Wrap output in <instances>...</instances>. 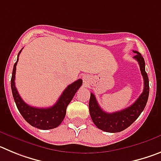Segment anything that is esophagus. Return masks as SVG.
<instances>
[{
  "label": "esophagus",
  "mask_w": 161,
  "mask_h": 161,
  "mask_svg": "<svg viewBox=\"0 0 161 161\" xmlns=\"http://www.w3.org/2000/svg\"><path fill=\"white\" fill-rule=\"evenodd\" d=\"M83 81L84 83L86 84L89 81V77L88 76H83Z\"/></svg>",
  "instance_id": "esophagus-1"
}]
</instances>
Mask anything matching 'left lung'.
Segmentation results:
<instances>
[{"label":"left lung","instance_id":"8db88e82","mask_svg":"<svg viewBox=\"0 0 161 161\" xmlns=\"http://www.w3.org/2000/svg\"><path fill=\"white\" fill-rule=\"evenodd\" d=\"M133 52L136 53L134 59H136L139 64L144 87L143 93L131 106L120 111L106 113L98 105L94 94L92 93L90 94L89 108L91 119L95 126L104 131L116 133L126 129L139 118L147 104L149 95V80L147 72H145L144 59L139 52L136 51H133Z\"/></svg>","mask_w":161,"mask_h":161}]
</instances>
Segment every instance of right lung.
Here are the masks:
<instances>
[{
  "label": "right lung",
  "mask_w": 161,
  "mask_h": 161,
  "mask_svg": "<svg viewBox=\"0 0 161 161\" xmlns=\"http://www.w3.org/2000/svg\"><path fill=\"white\" fill-rule=\"evenodd\" d=\"M21 52L22 50L18 53L17 62L14 65L12 78H11V89L17 107L24 119L32 126H35L41 130H50V129L55 128L59 126L64 119L67 106L70 103L75 93L81 86L82 80H77L68 85L59 97L56 103L52 107L36 108L29 106L20 97L15 86L16 66L18 61V56Z\"/></svg>",
  "instance_id": "1"
}]
</instances>
